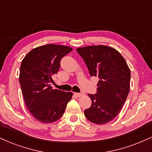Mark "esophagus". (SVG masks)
Segmentation results:
<instances>
[{"instance_id":"obj_1","label":"esophagus","mask_w":152,"mask_h":152,"mask_svg":"<svg viewBox=\"0 0 152 152\" xmlns=\"http://www.w3.org/2000/svg\"><path fill=\"white\" fill-rule=\"evenodd\" d=\"M75 95L77 97H81L83 96L84 94L83 93H75Z\"/></svg>"}]
</instances>
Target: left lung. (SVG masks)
I'll list each match as a JSON object with an SVG mask.
<instances>
[{
	"mask_svg": "<svg viewBox=\"0 0 152 152\" xmlns=\"http://www.w3.org/2000/svg\"><path fill=\"white\" fill-rule=\"evenodd\" d=\"M91 77H99L96 94H88L90 108L85 110L89 121L106 124L118 115L130 91V71L124 58L109 46H91L76 49Z\"/></svg>",
	"mask_w": 152,
	"mask_h": 152,
	"instance_id": "1",
	"label": "left lung"
}]
</instances>
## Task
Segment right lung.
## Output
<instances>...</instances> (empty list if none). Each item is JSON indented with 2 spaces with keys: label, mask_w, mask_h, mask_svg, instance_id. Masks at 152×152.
Here are the masks:
<instances>
[{
  "label": "right lung",
  "mask_w": 152,
  "mask_h": 152,
  "mask_svg": "<svg viewBox=\"0 0 152 152\" xmlns=\"http://www.w3.org/2000/svg\"><path fill=\"white\" fill-rule=\"evenodd\" d=\"M72 50L66 46L44 45L34 48L22 60L19 80L24 102L31 115L42 123L61 118L72 99V92L53 89L50 86L61 59Z\"/></svg>",
  "instance_id": "right-lung-1"
}]
</instances>
